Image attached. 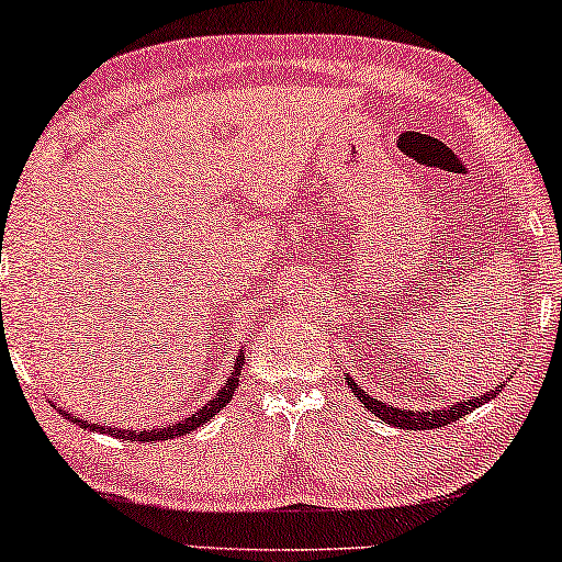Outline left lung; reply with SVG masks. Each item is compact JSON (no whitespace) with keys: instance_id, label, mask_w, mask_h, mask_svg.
<instances>
[{"instance_id":"1","label":"left lung","mask_w":562,"mask_h":562,"mask_svg":"<svg viewBox=\"0 0 562 562\" xmlns=\"http://www.w3.org/2000/svg\"><path fill=\"white\" fill-rule=\"evenodd\" d=\"M506 383L508 381H503V383H498V386L490 389V392H485V394L467 396V400L451 402V404H446V407H436V409H404V407H394V404H386V402L375 400V396L368 394L363 386H358V383L352 381V375H347V386L352 389L355 396H358V400L363 402L366 407L371 409L375 417H379V420L394 425V428H400V430H432V428H443V425L457 423L459 417L470 415V412L477 409L480 404H487L490 400H495V394H501Z\"/></svg>"}]
</instances>
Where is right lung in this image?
I'll use <instances>...</instances> for the list:
<instances>
[{"label":"right lung","instance_id":"1","mask_svg":"<svg viewBox=\"0 0 562 562\" xmlns=\"http://www.w3.org/2000/svg\"><path fill=\"white\" fill-rule=\"evenodd\" d=\"M2 331H4V324H2ZM244 363H246V355H244V350H238L236 360H233V371H231L228 375H225V383L217 389V394L212 396V400H210L207 404H202V407H199V409L194 412V415L183 417V420L173 423V425H158V428H150V430H126V428H116V425L88 423V420H82V417L69 415L67 409L56 407V404H54V409L59 412L61 417H67V420H72L75 425H80V428H85V430L109 432V436H113V438L142 440V443H153V440H168V438H181V436H187V432H194L196 428H202L204 423H210L212 417H215L217 412L223 409L225 404H228V402L233 400V394H236V389H238L240 375H244Z\"/></svg>","mask_w":562,"mask_h":562}]
</instances>
